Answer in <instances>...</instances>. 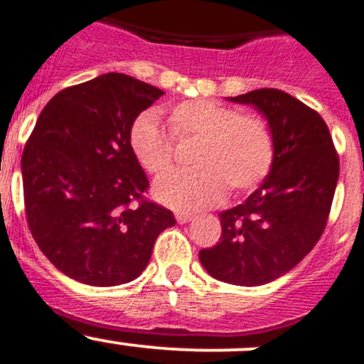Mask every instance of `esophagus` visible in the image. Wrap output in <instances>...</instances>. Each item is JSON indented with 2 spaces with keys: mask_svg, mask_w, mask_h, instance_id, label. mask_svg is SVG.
Instances as JSON below:
<instances>
[{
  "mask_svg": "<svg viewBox=\"0 0 364 364\" xmlns=\"http://www.w3.org/2000/svg\"><path fill=\"white\" fill-rule=\"evenodd\" d=\"M193 219V215L192 213H188V212H178L176 213V220H178L179 224H185V223H188V220H192Z\"/></svg>",
  "mask_w": 364,
  "mask_h": 364,
  "instance_id": "34e87169",
  "label": "esophagus"
}]
</instances>
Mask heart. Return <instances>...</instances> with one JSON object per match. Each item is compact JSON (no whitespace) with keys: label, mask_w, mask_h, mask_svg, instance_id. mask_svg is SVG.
I'll use <instances>...</instances> for the list:
<instances>
[{"label":"heart","mask_w":364,"mask_h":364,"mask_svg":"<svg viewBox=\"0 0 364 364\" xmlns=\"http://www.w3.org/2000/svg\"><path fill=\"white\" fill-rule=\"evenodd\" d=\"M166 127L149 111L129 125L127 141L132 156L152 176L168 171L176 141H196L188 171H172L156 181L154 196L176 210H201L226 196L259 186L273 168L274 136L269 124L255 113L208 98H196L166 109Z\"/></svg>","instance_id":"obj_1"}]
</instances>
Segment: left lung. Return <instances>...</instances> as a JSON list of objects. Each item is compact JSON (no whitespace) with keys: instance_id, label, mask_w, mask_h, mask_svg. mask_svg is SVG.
Segmentation results:
<instances>
[{"instance_id":"1","label":"left lung","mask_w":364,"mask_h":364,"mask_svg":"<svg viewBox=\"0 0 364 364\" xmlns=\"http://www.w3.org/2000/svg\"><path fill=\"white\" fill-rule=\"evenodd\" d=\"M230 100L264 113L274 136V163L242 205L219 213L220 242L199 251V260L217 280L253 287L293 269L320 240L339 156L323 118L289 93L262 87Z\"/></svg>"}]
</instances>
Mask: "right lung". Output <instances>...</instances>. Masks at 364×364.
<instances>
[{
	"label": "right lung",
	"instance_id": "1",
	"mask_svg": "<svg viewBox=\"0 0 364 364\" xmlns=\"http://www.w3.org/2000/svg\"><path fill=\"white\" fill-rule=\"evenodd\" d=\"M163 95L124 73L59 91L44 105L21 158L26 223L46 259L77 282L127 284L147 267L176 219L149 201L129 149V125Z\"/></svg>",
	"mask_w": 364,
	"mask_h": 364
}]
</instances>
